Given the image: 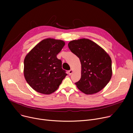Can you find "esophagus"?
<instances>
[{
    "instance_id": "34e87169",
    "label": "esophagus",
    "mask_w": 133,
    "mask_h": 133,
    "mask_svg": "<svg viewBox=\"0 0 133 133\" xmlns=\"http://www.w3.org/2000/svg\"><path fill=\"white\" fill-rule=\"evenodd\" d=\"M73 71L72 69H71V70L68 71V73H69V75H71V74H72V73H73Z\"/></svg>"
}]
</instances>
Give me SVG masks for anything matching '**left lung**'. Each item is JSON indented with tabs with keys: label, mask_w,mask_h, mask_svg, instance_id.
<instances>
[{
	"label": "left lung",
	"mask_w": 133,
	"mask_h": 133,
	"mask_svg": "<svg viewBox=\"0 0 133 133\" xmlns=\"http://www.w3.org/2000/svg\"><path fill=\"white\" fill-rule=\"evenodd\" d=\"M68 46L79 58L81 64V79L75 83L76 86L86 94L100 91L112 75L109 55L100 46L88 39L72 40Z\"/></svg>",
	"instance_id": "left-lung-1"
}]
</instances>
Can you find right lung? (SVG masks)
Instances as JSON below:
<instances>
[{
	"mask_svg": "<svg viewBox=\"0 0 133 133\" xmlns=\"http://www.w3.org/2000/svg\"><path fill=\"white\" fill-rule=\"evenodd\" d=\"M65 45V42L61 40L46 39L26 55L24 76L36 91L44 94L54 92L67 75L62 68L61 60L57 57Z\"/></svg>",
	"mask_w": 133,
	"mask_h": 133,
	"instance_id": "add662e5",
	"label": "right lung"
}]
</instances>
